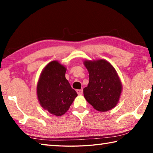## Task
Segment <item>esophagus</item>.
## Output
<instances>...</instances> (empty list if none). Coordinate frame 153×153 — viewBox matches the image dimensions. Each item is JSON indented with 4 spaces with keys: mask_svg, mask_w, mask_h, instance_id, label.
<instances>
[{
    "mask_svg": "<svg viewBox=\"0 0 153 153\" xmlns=\"http://www.w3.org/2000/svg\"><path fill=\"white\" fill-rule=\"evenodd\" d=\"M77 93L79 95H82L83 94V90H77Z\"/></svg>",
    "mask_w": 153,
    "mask_h": 153,
    "instance_id": "obj_1",
    "label": "esophagus"
}]
</instances>
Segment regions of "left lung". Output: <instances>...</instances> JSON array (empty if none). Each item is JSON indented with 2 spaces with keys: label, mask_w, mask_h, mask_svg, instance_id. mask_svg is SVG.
I'll use <instances>...</instances> for the list:
<instances>
[{
  "label": "left lung",
  "mask_w": 153,
  "mask_h": 153,
  "mask_svg": "<svg viewBox=\"0 0 153 153\" xmlns=\"http://www.w3.org/2000/svg\"><path fill=\"white\" fill-rule=\"evenodd\" d=\"M89 73V83L84 88L86 100L100 112L109 111L120 100L122 84L112 65L104 59L84 61Z\"/></svg>",
  "instance_id": "8db88e82"
}]
</instances>
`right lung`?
Segmentation results:
<instances>
[{"mask_svg":"<svg viewBox=\"0 0 153 153\" xmlns=\"http://www.w3.org/2000/svg\"><path fill=\"white\" fill-rule=\"evenodd\" d=\"M65 72L66 67L59 61H51L44 68L37 84L41 107L56 116L65 113L77 96L65 78Z\"/></svg>","mask_w":153,"mask_h":153,"instance_id":"1","label":"right lung"}]
</instances>
